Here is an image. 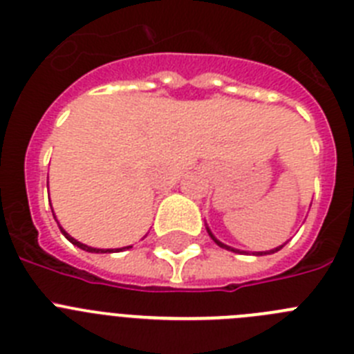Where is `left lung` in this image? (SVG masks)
<instances>
[{
    "mask_svg": "<svg viewBox=\"0 0 354 354\" xmlns=\"http://www.w3.org/2000/svg\"><path fill=\"white\" fill-rule=\"evenodd\" d=\"M209 236H211L212 239H214V243H216V245H218V246H221V248H225V250H230V252H237V253H239V250H234V248H230V246H227V245H223V243H220V241L216 239V237L212 236L211 232H209ZM282 248H283V245H282V246H278V248H274V250H271V252H268V253H274V252H278V250H282ZM257 255H262V252H261V253H257Z\"/></svg>",
    "mask_w": 354,
    "mask_h": 354,
    "instance_id": "obj_1",
    "label": "left lung"
}]
</instances>
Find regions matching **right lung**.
<instances>
[{
	"mask_svg": "<svg viewBox=\"0 0 354 354\" xmlns=\"http://www.w3.org/2000/svg\"><path fill=\"white\" fill-rule=\"evenodd\" d=\"M60 230H62V234H64V236L67 237L68 241H71L72 245H76L77 248L84 250V252H92V253H111V252H113V250H97V248H92V246H86V245H83V243H80V241H76V239H74V237H71V236H68V234L65 232L64 228H60ZM127 248H131V246H127ZM120 250H122V248H117V250H115V252H120Z\"/></svg>",
	"mask_w": 354,
	"mask_h": 354,
	"instance_id": "obj_1",
	"label": "right lung"
}]
</instances>
